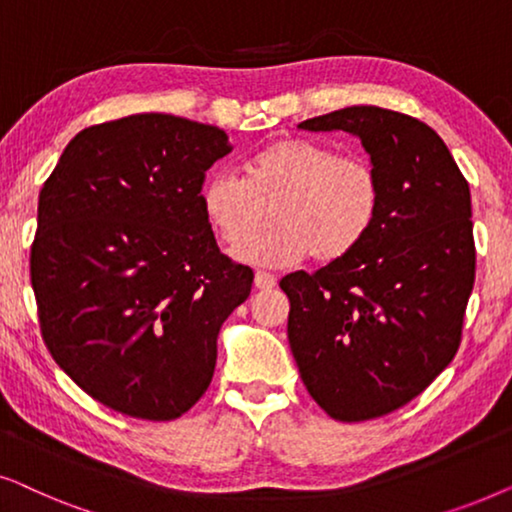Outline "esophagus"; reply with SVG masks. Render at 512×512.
Instances as JSON below:
<instances>
[{
	"instance_id": "esophagus-1",
	"label": "esophagus",
	"mask_w": 512,
	"mask_h": 512,
	"mask_svg": "<svg viewBox=\"0 0 512 512\" xmlns=\"http://www.w3.org/2000/svg\"><path fill=\"white\" fill-rule=\"evenodd\" d=\"M254 284H256V289L270 291L272 286L277 284V277L270 275V272H256V275H254Z\"/></svg>"
}]
</instances>
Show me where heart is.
Instances as JSON below:
<instances>
[{
  "label": "heart",
  "mask_w": 512,
  "mask_h": 512,
  "mask_svg": "<svg viewBox=\"0 0 512 512\" xmlns=\"http://www.w3.org/2000/svg\"><path fill=\"white\" fill-rule=\"evenodd\" d=\"M270 209L272 228L249 237L237 261L286 268L314 256L333 263L352 254L375 228L382 207L380 174L368 160L342 156L331 144L289 137L265 146L247 177L219 170L202 186V214L228 247H237Z\"/></svg>",
  "instance_id": "1"
}]
</instances>
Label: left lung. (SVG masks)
Returning a JSON list of instances; mask_svg holds the SVG:
<instances>
[{"mask_svg":"<svg viewBox=\"0 0 512 512\" xmlns=\"http://www.w3.org/2000/svg\"><path fill=\"white\" fill-rule=\"evenodd\" d=\"M298 128L356 135L382 181L380 216L352 254L279 282L310 396L338 422H366L410 403L457 354L475 282L471 191L412 116L347 107Z\"/></svg>","mask_w":512,"mask_h":512,"instance_id":"8db88e82","label":"left lung"}]
</instances>
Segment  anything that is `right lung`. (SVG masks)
<instances>
[{
	"mask_svg": "<svg viewBox=\"0 0 512 512\" xmlns=\"http://www.w3.org/2000/svg\"><path fill=\"white\" fill-rule=\"evenodd\" d=\"M216 125L135 114L81 130L39 193L30 275L55 363L121 415L170 422L212 382L216 338L254 272L216 247Z\"/></svg>",
	"mask_w": 512,
	"mask_h": 512,
	"instance_id": "right-lung-1",
	"label": "right lung"
}]
</instances>
